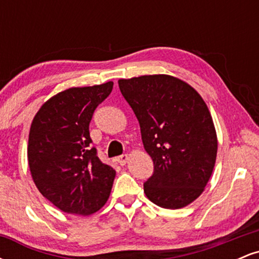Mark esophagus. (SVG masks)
<instances>
[{"label": "esophagus", "mask_w": 259, "mask_h": 259, "mask_svg": "<svg viewBox=\"0 0 259 259\" xmlns=\"http://www.w3.org/2000/svg\"><path fill=\"white\" fill-rule=\"evenodd\" d=\"M127 159H129V157H127V154H121V156H119L117 158L118 163H119L120 165H125L127 163Z\"/></svg>", "instance_id": "esophagus-1"}]
</instances>
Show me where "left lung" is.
Segmentation results:
<instances>
[{
    "label": "left lung",
    "instance_id": "8db88e82",
    "mask_svg": "<svg viewBox=\"0 0 259 259\" xmlns=\"http://www.w3.org/2000/svg\"><path fill=\"white\" fill-rule=\"evenodd\" d=\"M118 84L153 160L144 184L147 198L168 209L187 206L203 192L215 164L218 141L207 105L194 88L164 74Z\"/></svg>",
    "mask_w": 259,
    "mask_h": 259
}]
</instances>
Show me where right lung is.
I'll use <instances>...</instances> for the list:
<instances>
[{
	"label": "right lung",
	"instance_id": "obj_1",
	"mask_svg": "<svg viewBox=\"0 0 259 259\" xmlns=\"http://www.w3.org/2000/svg\"><path fill=\"white\" fill-rule=\"evenodd\" d=\"M113 82L72 88L45 102L31 123L28 162L32 180L56 207L89 215L108 200L115 170L91 146L89 125Z\"/></svg>",
	"mask_w": 259,
	"mask_h": 259
}]
</instances>
